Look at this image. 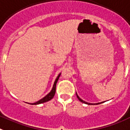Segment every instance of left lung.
I'll return each instance as SVG.
<instances>
[{"mask_svg":"<svg viewBox=\"0 0 130 130\" xmlns=\"http://www.w3.org/2000/svg\"><path fill=\"white\" fill-rule=\"evenodd\" d=\"M76 96H77V98H78V100H79V101H80V102L84 103H85V104H88V105H99V104H100V103H104V101H103V102H101V103H90L86 102L85 101H84V100H82V99H80V98H79V96H78V95H77V93H76Z\"/></svg>","mask_w":130,"mask_h":130,"instance_id":"left-lung-1","label":"left lung"}]
</instances>
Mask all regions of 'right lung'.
Instances as JSON below:
<instances>
[{
    "instance_id": "add662e5",
    "label": "right lung",
    "mask_w": 130,
    "mask_h": 130,
    "mask_svg": "<svg viewBox=\"0 0 130 130\" xmlns=\"http://www.w3.org/2000/svg\"><path fill=\"white\" fill-rule=\"evenodd\" d=\"M60 75H61V73H59L58 76H57V78H56V80H55V82H54V86H53L52 89V90H51V91H50V92L49 93H48V94L46 95V96L44 97V98H42V99H40L39 101H37V102H36V103H31V105L41 104V103H43L47 102V101H50V100H51V99H52L53 98H54V95H55V93H56V84H57V80H58V79H59V76H60ZM29 104H30V103H29Z\"/></svg>"
}]
</instances>
